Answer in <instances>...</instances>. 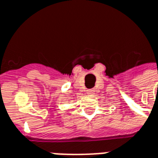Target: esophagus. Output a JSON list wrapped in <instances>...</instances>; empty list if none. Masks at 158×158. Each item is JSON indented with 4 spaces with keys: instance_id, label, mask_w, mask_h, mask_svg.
Segmentation results:
<instances>
[{
    "instance_id": "1",
    "label": "esophagus",
    "mask_w": 158,
    "mask_h": 158,
    "mask_svg": "<svg viewBox=\"0 0 158 158\" xmlns=\"http://www.w3.org/2000/svg\"><path fill=\"white\" fill-rule=\"evenodd\" d=\"M86 92H87L88 95H91V94H93V93H94V90H93V89H89V90H87V91H86Z\"/></svg>"
}]
</instances>
